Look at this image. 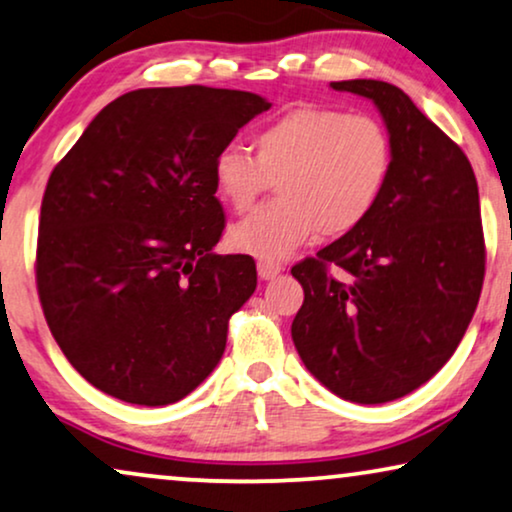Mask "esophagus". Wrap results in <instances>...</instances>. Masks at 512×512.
<instances>
[{
  "label": "esophagus",
  "mask_w": 512,
  "mask_h": 512,
  "mask_svg": "<svg viewBox=\"0 0 512 512\" xmlns=\"http://www.w3.org/2000/svg\"><path fill=\"white\" fill-rule=\"evenodd\" d=\"M283 271V264L281 262H267V260H260L257 262V274H260L262 281H269V278H276L278 274Z\"/></svg>",
  "instance_id": "esophagus-1"
}]
</instances>
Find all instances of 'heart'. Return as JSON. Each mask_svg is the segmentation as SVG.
<instances>
[{
	"label": "heart",
	"instance_id": "heart-1",
	"mask_svg": "<svg viewBox=\"0 0 512 512\" xmlns=\"http://www.w3.org/2000/svg\"><path fill=\"white\" fill-rule=\"evenodd\" d=\"M245 147H224L213 161L217 199L245 213L274 185L278 199L236 222L229 245L278 262L318 234L337 238L365 222L391 173V138L370 114L299 105L278 114Z\"/></svg>",
	"mask_w": 512,
	"mask_h": 512
}]
</instances>
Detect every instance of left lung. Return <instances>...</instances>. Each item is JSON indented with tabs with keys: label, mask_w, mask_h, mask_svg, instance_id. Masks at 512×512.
Listing matches in <instances>:
<instances>
[{
	"label": "left lung",
	"mask_w": 512,
	"mask_h": 512,
	"mask_svg": "<svg viewBox=\"0 0 512 512\" xmlns=\"http://www.w3.org/2000/svg\"><path fill=\"white\" fill-rule=\"evenodd\" d=\"M330 86L377 105L391 173L360 227L292 267L304 288L292 342L339 398L391 403L452 358L478 306L487 257L478 180L461 147L398 86Z\"/></svg>",
	"instance_id": "8db88e82"
}]
</instances>
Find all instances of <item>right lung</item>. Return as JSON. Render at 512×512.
Returning <instances> with one entry per match:
<instances>
[{"label":"right lung","mask_w":512,"mask_h":512,"mask_svg":"<svg viewBox=\"0 0 512 512\" xmlns=\"http://www.w3.org/2000/svg\"><path fill=\"white\" fill-rule=\"evenodd\" d=\"M271 102L208 86L138 88L102 109L42 199L37 290L60 351L131 405L182 400L220 363L257 288L250 255H215V156Z\"/></svg>","instance_id":"right-lung-1"}]
</instances>
